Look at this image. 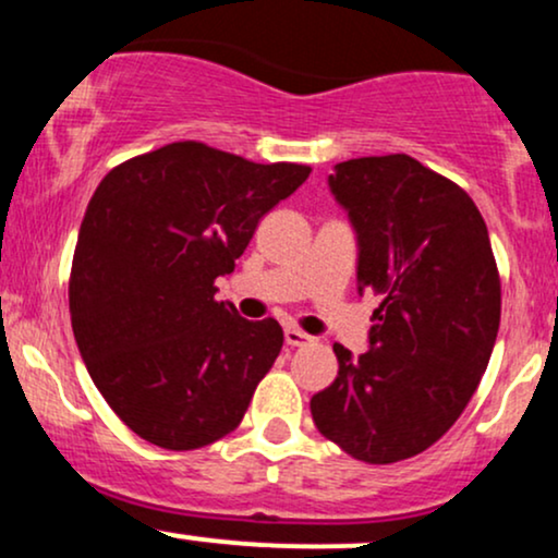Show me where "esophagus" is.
Listing matches in <instances>:
<instances>
[{"instance_id":"34e87169","label":"esophagus","mask_w":558,"mask_h":558,"mask_svg":"<svg viewBox=\"0 0 558 558\" xmlns=\"http://www.w3.org/2000/svg\"><path fill=\"white\" fill-rule=\"evenodd\" d=\"M286 343L291 345V349H296V345H310V343H315V338L312 336H306L304 330H299V328H286Z\"/></svg>"}]
</instances>
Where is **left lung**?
<instances>
[{
	"label": "left lung",
	"instance_id": "8db88e82",
	"mask_svg": "<svg viewBox=\"0 0 558 558\" xmlns=\"http://www.w3.org/2000/svg\"><path fill=\"white\" fill-rule=\"evenodd\" d=\"M328 183L360 241V291L383 301L369 351L332 345L338 377L312 396V420L349 457L393 464L444 438L477 390L501 278L470 194L414 157L349 159Z\"/></svg>",
	"mask_w": 558,
	"mask_h": 558
}]
</instances>
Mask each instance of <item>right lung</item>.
Here are the masks:
<instances>
[{
    "instance_id": "1",
    "label": "right lung",
    "mask_w": 558,
    "mask_h": 558,
    "mask_svg": "<svg viewBox=\"0 0 558 558\" xmlns=\"http://www.w3.org/2000/svg\"><path fill=\"white\" fill-rule=\"evenodd\" d=\"M310 165L175 141L96 185L70 270V319L94 386L133 433L194 451L241 425L283 328L215 299L257 222Z\"/></svg>"
}]
</instances>
